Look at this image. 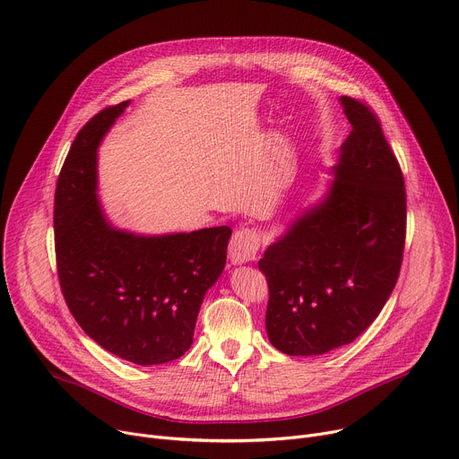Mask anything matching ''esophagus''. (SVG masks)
Wrapping results in <instances>:
<instances>
[{"mask_svg":"<svg viewBox=\"0 0 459 459\" xmlns=\"http://www.w3.org/2000/svg\"><path fill=\"white\" fill-rule=\"evenodd\" d=\"M259 250V235L254 230L242 228L237 230L231 237L228 257L231 264H246L255 259V254Z\"/></svg>","mask_w":459,"mask_h":459,"instance_id":"1","label":"esophagus"}]
</instances>
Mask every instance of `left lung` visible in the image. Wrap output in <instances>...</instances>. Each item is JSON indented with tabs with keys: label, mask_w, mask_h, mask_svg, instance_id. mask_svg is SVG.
<instances>
[{
	"label": "left lung",
	"mask_w": 459,
	"mask_h": 459,
	"mask_svg": "<svg viewBox=\"0 0 459 459\" xmlns=\"http://www.w3.org/2000/svg\"><path fill=\"white\" fill-rule=\"evenodd\" d=\"M352 130L322 198L264 252L266 333L292 357L324 355L359 338L392 296L404 250L406 193L380 123L340 97Z\"/></svg>",
	"instance_id": "8db88e82"
}]
</instances>
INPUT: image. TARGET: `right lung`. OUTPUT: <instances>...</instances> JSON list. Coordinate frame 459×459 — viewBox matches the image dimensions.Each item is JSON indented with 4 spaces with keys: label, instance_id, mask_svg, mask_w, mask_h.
Listing matches in <instances>:
<instances>
[{
    "label": "right lung",
    "instance_id": "1",
    "mask_svg": "<svg viewBox=\"0 0 459 459\" xmlns=\"http://www.w3.org/2000/svg\"><path fill=\"white\" fill-rule=\"evenodd\" d=\"M130 100L75 137L55 191V250L64 299L82 331L137 366L180 359L205 292L226 266L228 226L143 235L112 224L97 196V151Z\"/></svg>",
    "mask_w": 459,
    "mask_h": 459
}]
</instances>
